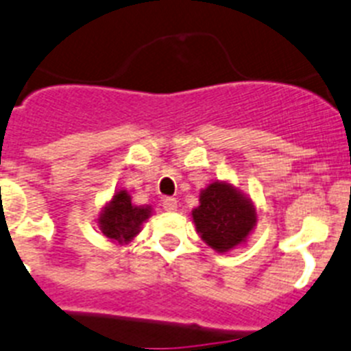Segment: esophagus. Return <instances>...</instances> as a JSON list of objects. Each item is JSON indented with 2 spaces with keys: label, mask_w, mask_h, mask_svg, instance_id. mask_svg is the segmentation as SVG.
Returning a JSON list of instances; mask_svg holds the SVG:
<instances>
[{
  "label": "esophagus",
  "mask_w": 351,
  "mask_h": 351,
  "mask_svg": "<svg viewBox=\"0 0 351 351\" xmlns=\"http://www.w3.org/2000/svg\"><path fill=\"white\" fill-rule=\"evenodd\" d=\"M162 208L166 211H176L178 210V201L175 197H166L162 201Z\"/></svg>",
  "instance_id": "obj_1"
}]
</instances>
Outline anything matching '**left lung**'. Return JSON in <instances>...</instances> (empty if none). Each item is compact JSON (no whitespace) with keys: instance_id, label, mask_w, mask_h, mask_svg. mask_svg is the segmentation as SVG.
<instances>
[{"instance_id":"obj_1","label":"left lung","mask_w":351,"mask_h":351,"mask_svg":"<svg viewBox=\"0 0 351 351\" xmlns=\"http://www.w3.org/2000/svg\"><path fill=\"white\" fill-rule=\"evenodd\" d=\"M191 215L201 239L219 254L246 245L258 220L254 201L227 180L201 189Z\"/></svg>"}]
</instances>
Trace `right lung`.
<instances>
[{"label":"right lung","instance_id":"1","mask_svg":"<svg viewBox=\"0 0 351 351\" xmlns=\"http://www.w3.org/2000/svg\"><path fill=\"white\" fill-rule=\"evenodd\" d=\"M154 213L150 204H134L125 189H117L97 215V229L108 241L128 245L141 232V227Z\"/></svg>","mask_w":351,"mask_h":351}]
</instances>
